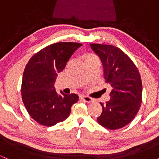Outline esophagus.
<instances>
[{
	"instance_id": "34e87169",
	"label": "esophagus",
	"mask_w": 159,
	"mask_h": 159,
	"mask_svg": "<svg viewBox=\"0 0 159 159\" xmlns=\"http://www.w3.org/2000/svg\"><path fill=\"white\" fill-rule=\"evenodd\" d=\"M81 98L82 100H83L84 102H87V103L92 102H93L92 98H91L90 97H88V96H81Z\"/></svg>"
}]
</instances>
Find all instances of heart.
<instances>
[{
    "mask_svg": "<svg viewBox=\"0 0 159 159\" xmlns=\"http://www.w3.org/2000/svg\"><path fill=\"white\" fill-rule=\"evenodd\" d=\"M93 59H98V57L95 54H91V53H89V54H87L84 56V61H88V60H93Z\"/></svg>",
    "mask_w": 159,
    "mask_h": 159,
    "instance_id": "heart-1",
    "label": "heart"
}]
</instances>
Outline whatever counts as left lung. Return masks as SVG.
<instances>
[{"instance_id":"left-lung-1","label":"left lung","mask_w":159,"mask_h":159,"mask_svg":"<svg viewBox=\"0 0 159 159\" xmlns=\"http://www.w3.org/2000/svg\"><path fill=\"white\" fill-rule=\"evenodd\" d=\"M102 63L104 78L111 85V98L101 103L102 112L97 122L115 130L128 125L138 114L142 102V81L138 68L129 57L114 45L90 44Z\"/></svg>"}]
</instances>
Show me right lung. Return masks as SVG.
I'll use <instances>...</instances> for the list:
<instances>
[{
	"mask_svg": "<svg viewBox=\"0 0 159 159\" xmlns=\"http://www.w3.org/2000/svg\"><path fill=\"white\" fill-rule=\"evenodd\" d=\"M82 44L57 43L40 50L29 60L21 83V97L30 116L40 125L53 126L69 116L78 95L57 93L54 82L59 72Z\"/></svg>",
	"mask_w": 159,
	"mask_h": 159,
	"instance_id": "obj_1",
	"label": "right lung"
}]
</instances>
